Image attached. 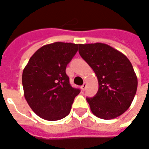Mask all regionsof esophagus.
<instances>
[{
	"label": "esophagus",
	"mask_w": 149,
	"mask_h": 149,
	"mask_svg": "<svg viewBox=\"0 0 149 149\" xmlns=\"http://www.w3.org/2000/svg\"><path fill=\"white\" fill-rule=\"evenodd\" d=\"M86 87H87V84H86V83H84V84H83V85L81 86V88H82V90H83V91L85 90V89H86Z\"/></svg>",
	"instance_id": "1"
}]
</instances>
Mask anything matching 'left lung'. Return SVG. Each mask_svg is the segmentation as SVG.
Returning <instances> with one entry per match:
<instances>
[{"mask_svg":"<svg viewBox=\"0 0 149 149\" xmlns=\"http://www.w3.org/2000/svg\"><path fill=\"white\" fill-rule=\"evenodd\" d=\"M79 53L97 75L96 96L86 98L94 115L111 120L131 105L137 89V77L128 57L103 43L79 44Z\"/></svg>","mask_w":149,"mask_h":149,"instance_id":"left-lung-1","label":"left lung"}]
</instances>
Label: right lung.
<instances>
[{
  "instance_id": "obj_1",
  "label": "right lung",
  "mask_w": 149,
  "mask_h": 149,
  "mask_svg": "<svg viewBox=\"0 0 149 149\" xmlns=\"http://www.w3.org/2000/svg\"><path fill=\"white\" fill-rule=\"evenodd\" d=\"M77 44L55 42L32 56L22 73L24 96L32 110L46 120L68 116L80 89L69 84L66 66L78 50Z\"/></svg>"
}]
</instances>
